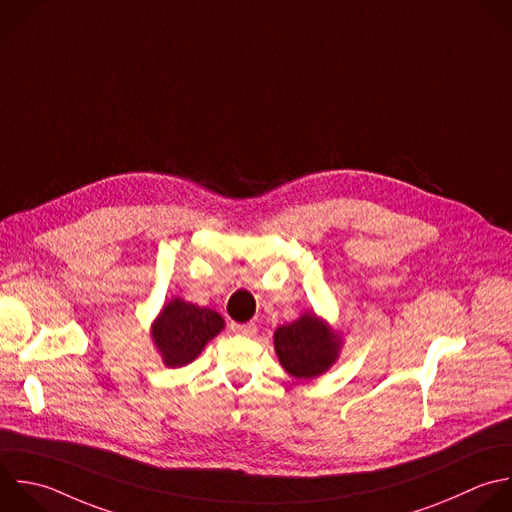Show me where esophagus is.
I'll return each mask as SVG.
<instances>
[{
	"label": "esophagus",
	"instance_id": "34e87169",
	"mask_svg": "<svg viewBox=\"0 0 512 512\" xmlns=\"http://www.w3.org/2000/svg\"><path fill=\"white\" fill-rule=\"evenodd\" d=\"M230 330L236 332V334H244V336H252L256 332V324L254 322H246V324H238V322H232L230 324Z\"/></svg>",
	"mask_w": 512,
	"mask_h": 512
}]
</instances>
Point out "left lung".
<instances>
[{"label": "left lung", "instance_id": "8db88e82", "mask_svg": "<svg viewBox=\"0 0 512 512\" xmlns=\"http://www.w3.org/2000/svg\"><path fill=\"white\" fill-rule=\"evenodd\" d=\"M338 340L312 312L274 334V348L284 370L296 378H314L330 368L338 354Z\"/></svg>", "mask_w": 512, "mask_h": 512}]
</instances>
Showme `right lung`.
<instances>
[{
  "label": "right lung",
  "instance_id": "add662e5",
  "mask_svg": "<svg viewBox=\"0 0 512 512\" xmlns=\"http://www.w3.org/2000/svg\"><path fill=\"white\" fill-rule=\"evenodd\" d=\"M222 328L224 320L218 312L174 298L164 306L152 336L164 362L176 368L192 362Z\"/></svg>",
  "mask_w": 512,
  "mask_h": 512
}]
</instances>
